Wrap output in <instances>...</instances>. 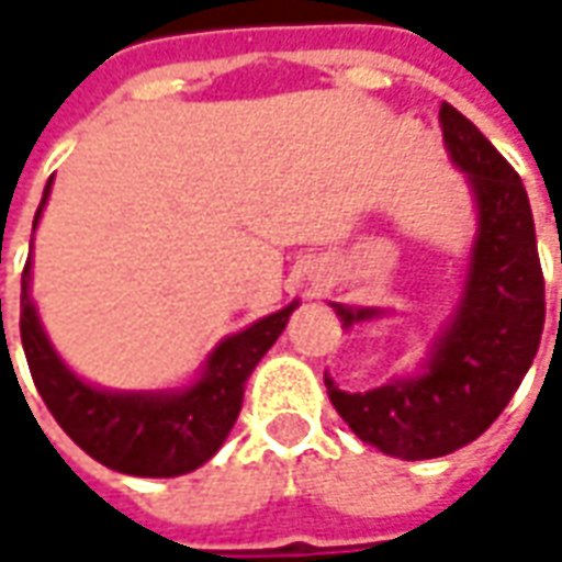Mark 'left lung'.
I'll use <instances>...</instances> for the list:
<instances>
[{"instance_id":"left-lung-1","label":"left lung","mask_w":562,"mask_h":562,"mask_svg":"<svg viewBox=\"0 0 562 562\" xmlns=\"http://www.w3.org/2000/svg\"><path fill=\"white\" fill-rule=\"evenodd\" d=\"M440 125L449 159L464 171L476 209L456 311L412 375L366 393L341 391L326 375L331 406L350 430L403 461L449 456L476 440L520 387L544 329V277L520 175L452 104L440 106ZM331 307L341 329L391 313L350 304Z\"/></svg>"}]
</instances>
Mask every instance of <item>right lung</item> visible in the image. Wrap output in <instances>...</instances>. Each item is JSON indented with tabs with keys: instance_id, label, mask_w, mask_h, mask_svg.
Segmentation results:
<instances>
[{
	"instance_id": "obj_1",
	"label": "right lung",
	"mask_w": 562,
	"mask_h": 562,
	"mask_svg": "<svg viewBox=\"0 0 562 562\" xmlns=\"http://www.w3.org/2000/svg\"><path fill=\"white\" fill-rule=\"evenodd\" d=\"M48 193L52 181L45 184L33 227L40 224ZM30 265L33 258H26L21 277V341L36 391L82 452L110 471L132 476H181L215 456L243 409L246 381L297 307V301H292L282 311L217 341L202 362L200 375L184 387L106 391L76 375L48 341L40 311L30 297Z\"/></svg>"
}]
</instances>
